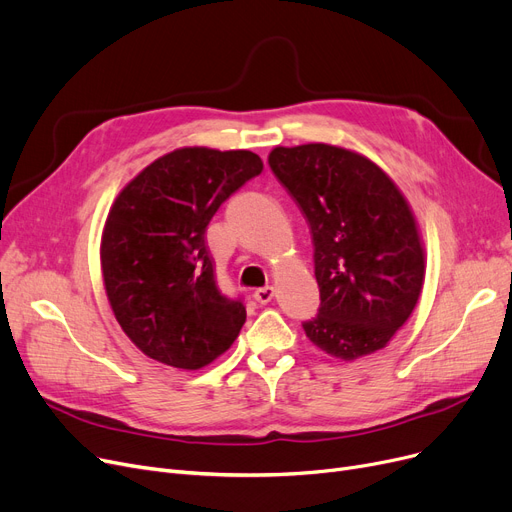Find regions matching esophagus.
I'll return each mask as SVG.
<instances>
[{
  "mask_svg": "<svg viewBox=\"0 0 512 512\" xmlns=\"http://www.w3.org/2000/svg\"><path fill=\"white\" fill-rule=\"evenodd\" d=\"M253 299H255L257 303H261V305L270 303V301L274 299V286H263V288H257V290L253 292Z\"/></svg>",
  "mask_w": 512,
  "mask_h": 512,
  "instance_id": "obj_1",
  "label": "esophagus"
}]
</instances>
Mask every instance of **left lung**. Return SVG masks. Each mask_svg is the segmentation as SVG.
Listing matches in <instances>:
<instances>
[{"mask_svg":"<svg viewBox=\"0 0 512 512\" xmlns=\"http://www.w3.org/2000/svg\"><path fill=\"white\" fill-rule=\"evenodd\" d=\"M270 168L311 230L317 315L307 338L340 361L384 348L413 313L425 253L413 211L371 159L326 143L276 147Z\"/></svg>","mask_w":512,"mask_h":512,"instance_id":"obj_1","label":"left lung"}]
</instances>
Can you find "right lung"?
<instances>
[{
	"mask_svg": "<svg viewBox=\"0 0 512 512\" xmlns=\"http://www.w3.org/2000/svg\"><path fill=\"white\" fill-rule=\"evenodd\" d=\"M261 170L253 151L184 147L116 197L101 238L103 284L124 334L147 357L201 369L236 340L247 311L218 288L205 230Z\"/></svg>",
	"mask_w": 512,
	"mask_h": 512,
	"instance_id": "1",
	"label": "right lung"
}]
</instances>
